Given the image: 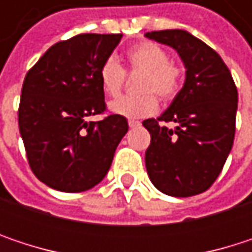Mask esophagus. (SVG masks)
<instances>
[{
	"label": "esophagus",
	"instance_id": "esophagus-1",
	"mask_svg": "<svg viewBox=\"0 0 252 252\" xmlns=\"http://www.w3.org/2000/svg\"><path fill=\"white\" fill-rule=\"evenodd\" d=\"M128 126H129V128H137V126H141V123L140 121H135V120H129L128 121Z\"/></svg>",
	"mask_w": 252,
	"mask_h": 252
}]
</instances>
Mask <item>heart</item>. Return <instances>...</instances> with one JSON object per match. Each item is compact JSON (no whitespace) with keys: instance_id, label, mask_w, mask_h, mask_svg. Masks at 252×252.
Returning <instances> with one entry per match:
<instances>
[{"instance_id":"b5f03b06","label":"heart","mask_w":252,"mask_h":252,"mask_svg":"<svg viewBox=\"0 0 252 252\" xmlns=\"http://www.w3.org/2000/svg\"><path fill=\"white\" fill-rule=\"evenodd\" d=\"M126 61L131 71H143L138 89L143 92L138 96H121L109 102L108 109L126 118H146L153 115L159 102L154 94L162 99H172L181 89L182 68L169 61L168 52L153 42H141L134 45L126 52ZM102 90L108 96H117L126 81V71L121 64L109 57L103 61L99 70Z\"/></svg>"}]
</instances>
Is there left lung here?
<instances>
[{"label":"left lung","mask_w":252,"mask_h":252,"mask_svg":"<svg viewBox=\"0 0 252 252\" xmlns=\"http://www.w3.org/2000/svg\"><path fill=\"white\" fill-rule=\"evenodd\" d=\"M147 39L175 49L185 81L169 108L143 121L150 132L146 169L166 195L191 197L212 187L230 153L235 137L238 90L230 71L203 40L187 30L147 32ZM163 122H175L168 128Z\"/></svg>","instance_id":"obj_1"}]
</instances>
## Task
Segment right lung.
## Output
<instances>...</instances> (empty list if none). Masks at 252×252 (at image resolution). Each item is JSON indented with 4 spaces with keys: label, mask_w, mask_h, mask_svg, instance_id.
I'll return each mask as SVG.
<instances>
[{
    "label": "right lung",
    "mask_w": 252,
    "mask_h": 252,
    "mask_svg": "<svg viewBox=\"0 0 252 252\" xmlns=\"http://www.w3.org/2000/svg\"><path fill=\"white\" fill-rule=\"evenodd\" d=\"M123 34H77L51 46L22 87L19 128L33 174L48 187L81 192L108 174L128 131L124 117H89L106 109L99 70Z\"/></svg>",
    "instance_id": "obj_1"
}]
</instances>
